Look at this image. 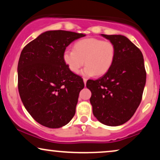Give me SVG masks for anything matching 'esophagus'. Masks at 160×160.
I'll return each instance as SVG.
<instances>
[{"label": "esophagus", "instance_id": "obj_1", "mask_svg": "<svg viewBox=\"0 0 160 160\" xmlns=\"http://www.w3.org/2000/svg\"><path fill=\"white\" fill-rule=\"evenodd\" d=\"M86 81H87V79L83 78V82H84V84H85V86H86Z\"/></svg>", "mask_w": 160, "mask_h": 160}]
</instances>
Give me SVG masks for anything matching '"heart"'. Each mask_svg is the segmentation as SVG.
Returning <instances> with one entry per match:
<instances>
[{
  "instance_id": "heart-1",
  "label": "heart",
  "mask_w": 160,
  "mask_h": 160,
  "mask_svg": "<svg viewBox=\"0 0 160 160\" xmlns=\"http://www.w3.org/2000/svg\"><path fill=\"white\" fill-rule=\"evenodd\" d=\"M115 56L116 47L112 42L91 38L75 43L74 50L65 49L63 61L74 74H78L85 62L86 66L82 71L83 76H102L113 65Z\"/></svg>"
}]
</instances>
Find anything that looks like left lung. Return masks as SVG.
Returning a JSON list of instances; mask_svg holds the SVG:
<instances>
[{
    "instance_id": "1",
    "label": "left lung",
    "mask_w": 160,
    "mask_h": 160,
    "mask_svg": "<svg viewBox=\"0 0 160 160\" xmlns=\"http://www.w3.org/2000/svg\"><path fill=\"white\" fill-rule=\"evenodd\" d=\"M102 37L113 43L116 56L109 71L97 80H89L93 114L99 122L117 126L131 119L138 108L146 83L142 52L126 37Z\"/></svg>"
}]
</instances>
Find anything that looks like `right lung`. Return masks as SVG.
Wrapping results in <instances>:
<instances>
[{
    "instance_id": "right-lung-1",
    "label": "right lung",
    "mask_w": 160,
    "mask_h": 160,
    "mask_svg": "<svg viewBox=\"0 0 160 160\" xmlns=\"http://www.w3.org/2000/svg\"><path fill=\"white\" fill-rule=\"evenodd\" d=\"M83 34L57 30L42 33L24 47L18 63V89L25 109L38 123L60 128L74 117L81 77L71 72L63 52Z\"/></svg>"
}]
</instances>
